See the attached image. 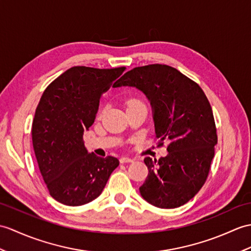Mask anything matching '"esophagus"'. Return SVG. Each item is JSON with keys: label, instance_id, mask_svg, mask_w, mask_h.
<instances>
[{"label": "esophagus", "instance_id": "34e87169", "mask_svg": "<svg viewBox=\"0 0 251 251\" xmlns=\"http://www.w3.org/2000/svg\"><path fill=\"white\" fill-rule=\"evenodd\" d=\"M120 161H121V164H125V162H132L133 159L130 158V157L123 156V157H121V158H120Z\"/></svg>", "mask_w": 251, "mask_h": 251}]
</instances>
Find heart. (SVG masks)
Masks as SVG:
<instances>
[{
    "mask_svg": "<svg viewBox=\"0 0 251 251\" xmlns=\"http://www.w3.org/2000/svg\"><path fill=\"white\" fill-rule=\"evenodd\" d=\"M131 103H143L141 100H139V99H131V100L129 101V104H131ZM129 104H128V106H129Z\"/></svg>",
    "mask_w": 251,
    "mask_h": 251,
    "instance_id": "obj_1",
    "label": "heart"
}]
</instances>
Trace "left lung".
I'll return each instance as SVG.
<instances>
[{"label":"left lung","mask_w":251,"mask_h":251,"mask_svg":"<svg viewBox=\"0 0 251 251\" xmlns=\"http://www.w3.org/2000/svg\"><path fill=\"white\" fill-rule=\"evenodd\" d=\"M135 86L151 100L157 147L169 140L168 155L145 157L148 177L140 194L151 204L176 208L192 199L206 182L217 144L213 110L201 87L177 69L151 64L127 72L114 87Z\"/></svg>","instance_id":"left-lung-1"}]
</instances>
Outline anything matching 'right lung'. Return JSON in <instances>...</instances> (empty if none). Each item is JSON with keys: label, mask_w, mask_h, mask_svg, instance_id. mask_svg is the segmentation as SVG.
I'll use <instances>...</instances> for the list:
<instances>
[{"label": "right lung", "mask_w": 251, "mask_h": 251, "mask_svg": "<svg viewBox=\"0 0 251 251\" xmlns=\"http://www.w3.org/2000/svg\"><path fill=\"white\" fill-rule=\"evenodd\" d=\"M124 71L74 66L43 93L32 124L33 149L50 196L62 204L96 199L120 164L87 153L83 132L94 123L101 95Z\"/></svg>", "instance_id": "1"}]
</instances>
